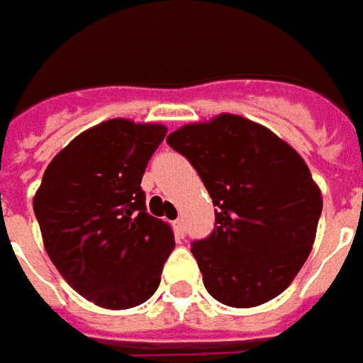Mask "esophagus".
I'll use <instances>...</instances> for the list:
<instances>
[{"instance_id": "34e87169", "label": "esophagus", "mask_w": 363, "mask_h": 363, "mask_svg": "<svg viewBox=\"0 0 363 363\" xmlns=\"http://www.w3.org/2000/svg\"><path fill=\"white\" fill-rule=\"evenodd\" d=\"M172 229H174V235H177V237H184V220H174V223H172Z\"/></svg>"}]
</instances>
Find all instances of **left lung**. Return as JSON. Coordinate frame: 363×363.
Masks as SVG:
<instances>
[{
    "label": "left lung",
    "mask_w": 363,
    "mask_h": 363,
    "mask_svg": "<svg viewBox=\"0 0 363 363\" xmlns=\"http://www.w3.org/2000/svg\"><path fill=\"white\" fill-rule=\"evenodd\" d=\"M213 199L215 229L191 251L206 291L255 307L289 287L315 241L323 199L303 158L277 134L219 114L170 132Z\"/></svg>",
    "instance_id": "left-lung-1"
}]
</instances>
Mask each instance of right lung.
I'll use <instances>...</instances> for the list:
<instances>
[{
	"label": "right lung",
	"mask_w": 363,
	"mask_h": 363,
	"mask_svg": "<svg viewBox=\"0 0 363 363\" xmlns=\"http://www.w3.org/2000/svg\"><path fill=\"white\" fill-rule=\"evenodd\" d=\"M164 136L162 124L106 120L57 152L33 196L52 263L96 306L128 309L158 289L174 235L146 213L140 182Z\"/></svg>",
	"instance_id": "right-lung-1"
}]
</instances>
